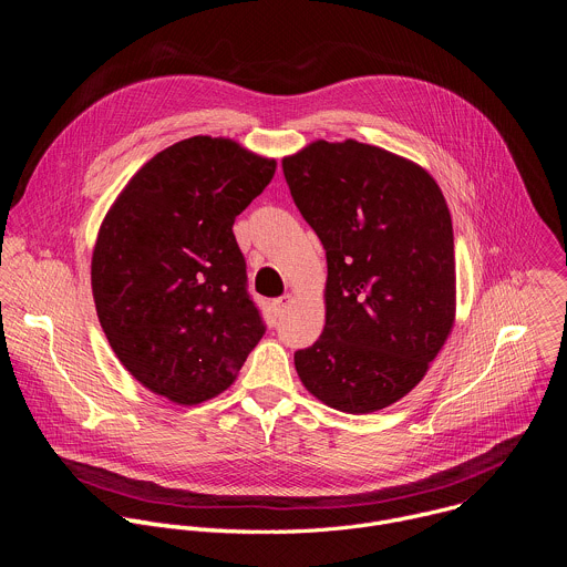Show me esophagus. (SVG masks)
<instances>
[{
  "label": "esophagus",
  "instance_id": "1",
  "mask_svg": "<svg viewBox=\"0 0 567 567\" xmlns=\"http://www.w3.org/2000/svg\"><path fill=\"white\" fill-rule=\"evenodd\" d=\"M289 302H291V296H289V293H285V296H280V298L271 300V309H274V313H276V316H280V313L289 307Z\"/></svg>",
  "mask_w": 567,
  "mask_h": 567
}]
</instances>
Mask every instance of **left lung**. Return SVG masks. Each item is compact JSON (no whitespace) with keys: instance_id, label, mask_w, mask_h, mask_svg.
I'll return each mask as SVG.
<instances>
[{"instance_id":"8db88e82","label":"left lung","mask_w":567,"mask_h":567,"mask_svg":"<svg viewBox=\"0 0 567 567\" xmlns=\"http://www.w3.org/2000/svg\"><path fill=\"white\" fill-rule=\"evenodd\" d=\"M291 197L328 258L326 328L293 354L302 385L365 415L406 396L455 322L453 224L415 161L354 138L282 158Z\"/></svg>"}]
</instances>
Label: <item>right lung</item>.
<instances>
[{
	"label": "right lung",
	"instance_id": "add662e5",
	"mask_svg": "<svg viewBox=\"0 0 567 567\" xmlns=\"http://www.w3.org/2000/svg\"><path fill=\"white\" fill-rule=\"evenodd\" d=\"M276 158L224 136L154 154L107 210L92 256L101 328L150 392L197 406L224 392L265 334L233 221Z\"/></svg>",
	"mask_w": 567,
	"mask_h": 567
}]
</instances>
